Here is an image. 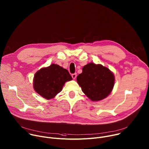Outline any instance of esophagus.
Listing matches in <instances>:
<instances>
[{
	"instance_id": "34e87169",
	"label": "esophagus",
	"mask_w": 149,
	"mask_h": 149,
	"mask_svg": "<svg viewBox=\"0 0 149 149\" xmlns=\"http://www.w3.org/2000/svg\"><path fill=\"white\" fill-rule=\"evenodd\" d=\"M72 78H73L74 79H75L76 78V77H77V74L75 73V74H72Z\"/></svg>"
}]
</instances>
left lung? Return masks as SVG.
I'll return each instance as SVG.
<instances>
[{"mask_svg": "<svg viewBox=\"0 0 149 149\" xmlns=\"http://www.w3.org/2000/svg\"><path fill=\"white\" fill-rule=\"evenodd\" d=\"M77 80L83 93L93 101L107 97L111 93L115 82L114 75L108 68L93 62L84 66Z\"/></svg>", "mask_w": 149, "mask_h": 149, "instance_id": "left-lung-1", "label": "left lung"}]
</instances>
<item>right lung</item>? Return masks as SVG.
Returning a JSON list of instances; mask_svg holds the SVG:
<instances>
[{
	"label": "right lung",
	"mask_w": 149,
	"mask_h": 149,
	"mask_svg": "<svg viewBox=\"0 0 149 149\" xmlns=\"http://www.w3.org/2000/svg\"><path fill=\"white\" fill-rule=\"evenodd\" d=\"M72 79L68 70L52 63L37 71L33 78L35 91L42 97L49 100L54 98L62 90L67 81Z\"/></svg>",
	"instance_id": "obj_1"
}]
</instances>
